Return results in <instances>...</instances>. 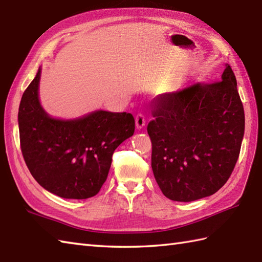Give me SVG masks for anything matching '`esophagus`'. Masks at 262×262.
I'll use <instances>...</instances> for the list:
<instances>
[{"label": "esophagus", "instance_id": "1", "mask_svg": "<svg viewBox=\"0 0 262 262\" xmlns=\"http://www.w3.org/2000/svg\"><path fill=\"white\" fill-rule=\"evenodd\" d=\"M145 125V118L142 113H139L136 117V126L137 129H142V127Z\"/></svg>", "mask_w": 262, "mask_h": 262}]
</instances>
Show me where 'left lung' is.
I'll use <instances>...</instances> for the list:
<instances>
[{"label":"left lung","instance_id":"8db88e82","mask_svg":"<svg viewBox=\"0 0 262 262\" xmlns=\"http://www.w3.org/2000/svg\"><path fill=\"white\" fill-rule=\"evenodd\" d=\"M148 130L151 167L170 200L190 202L215 193L230 178L245 133V111L230 66L221 80L153 100Z\"/></svg>","mask_w":262,"mask_h":262}]
</instances>
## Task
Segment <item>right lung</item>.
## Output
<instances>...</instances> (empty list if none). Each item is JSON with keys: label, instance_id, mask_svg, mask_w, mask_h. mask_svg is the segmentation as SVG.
<instances>
[{"label": "right lung", "instance_id": "add662e5", "mask_svg": "<svg viewBox=\"0 0 262 262\" xmlns=\"http://www.w3.org/2000/svg\"><path fill=\"white\" fill-rule=\"evenodd\" d=\"M41 69L18 107L21 151L41 187L66 199H88L105 182L113 152L135 133L131 113L95 111L75 120L51 118L39 101Z\"/></svg>", "mask_w": 262, "mask_h": 262}]
</instances>
